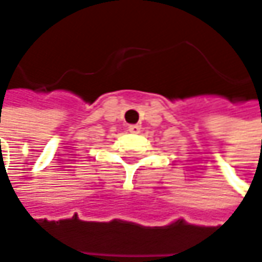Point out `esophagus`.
Returning <instances> with one entry per match:
<instances>
[{
  "label": "esophagus",
  "mask_w": 262,
  "mask_h": 262,
  "mask_svg": "<svg viewBox=\"0 0 262 262\" xmlns=\"http://www.w3.org/2000/svg\"><path fill=\"white\" fill-rule=\"evenodd\" d=\"M128 129H129L131 133H140V129H141V126H140V125H138V124H136V125H129V126H128Z\"/></svg>",
  "instance_id": "1"
}]
</instances>
